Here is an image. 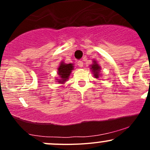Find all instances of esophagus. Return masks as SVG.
I'll return each instance as SVG.
<instances>
[{
  "mask_svg": "<svg viewBox=\"0 0 150 150\" xmlns=\"http://www.w3.org/2000/svg\"><path fill=\"white\" fill-rule=\"evenodd\" d=\"M78 65L80 67H82L83 66V62L82 61H81V60H80V61L78 62Z\"/></svg>",
  "mask_w": 150,
  "mask_h": 150,
  "instance_id": "34e87169",
  "label": "esophagus"
}]
</instances>
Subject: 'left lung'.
<instances>
[{"mask_svg": "<svg viewBox=\"0 0 150 150\" xmlns=\"http://www.w3.org/2000/svg\"><path fill=\"white\" fill-rule=\"evenodd\" d=\"M91 69L93 71V74H94V76L96 78H99V72L100 70V67L98 65V64H96V62L94 61V63L91 65Z\"/></svg>", "mask_w": 150, "mask_h": 150, "instance_id": "8db88e82", "label": "left lung"}]
</instances>
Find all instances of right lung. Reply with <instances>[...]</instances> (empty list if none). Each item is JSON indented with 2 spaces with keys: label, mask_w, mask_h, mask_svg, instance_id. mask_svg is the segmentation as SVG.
Instances as JSON below:
<instances>
[{
  "label": "right lung",
  "mask_w": 150,
  "mask_h": 150,
  "mask_svg": "<svg viewBox=\"0 0 150 150\" xmlns=\"http://www.w3.org/2000/svg\"><path fill=\"white\" fill-rule=\"evenodd\" d=\"M72 69H73L72 64H64V62H62L58 68V73L60 76V79L58 80V82L59 83H63L65 82L69 78Z\"/></svg>",
  "instance_id": "1"
}]
</instances>
